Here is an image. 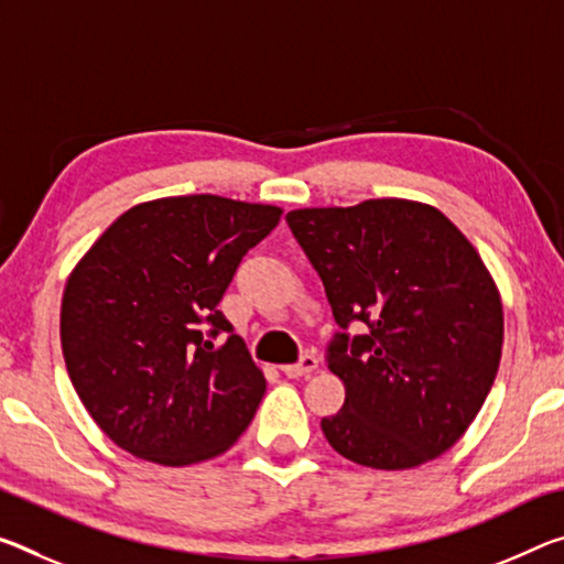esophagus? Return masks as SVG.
Returning <instances> with one entry per match:
<instances>
[{
    "label": "esophagus",
    "mask_w": 564,
    "mask_h": 564,
    "mask_svg": "<svg viewBox=\"0 0 564 564\" xmlns=\"http://www.w3.org/2000/svg\"><path fill=\"white\" fill-rule=\"evenodd\" d=\"M316 369H318V359H316L314 354H303L296 364H285V366H281V371L285 373V377H291V379L308 377V373L316 371Z\"/></svg>",
    "instance_id": "obj_1"
}]
</instances>
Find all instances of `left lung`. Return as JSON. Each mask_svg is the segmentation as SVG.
<instances>
[{
	"label": "left lung",
	"mask_w": 564,
	"mask_h": 564,
	"mask_svg": "<svg viewBox=\"0 0 564 564\" xmlns=\"http://www.w3.org/2000/svg\"><path fill=\"white\" fill-rule=\"evenodd\" d=\"M285 223L338 324L326 361L346 401L321 419L328 444L373 469L440 457L475 422L502 359V301L475 246L432 205L399 198L291 210Z\"/></svg>",
	"instance_id": "1"
}]
</instances>
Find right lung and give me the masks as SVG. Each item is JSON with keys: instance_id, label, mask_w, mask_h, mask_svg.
<instances>
[{"instance_id": "obj_1", "label": "right lung", "mask_w": 564, "mask_h": 564, "mask_svg": "<svg viewBox=\"0 0 564 564\" xmlns=\"http://www.w3.org/2000/svg\"><path fill=\"white\" fill-rule=\"evenodd\" d=\"M279 220L275 205L160 198L122 213L77 263L62 354L89 416L124 452L185 467L246 432L265 379L218 303Z\"/></svg>"}]
</instances>
